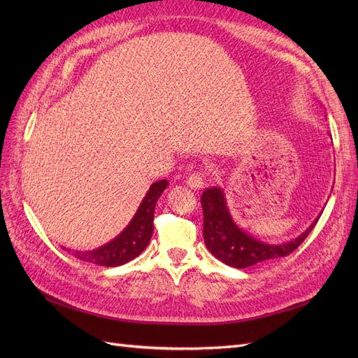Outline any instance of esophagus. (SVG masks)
<instances>
[{
	"label": "esophagus",
	"mask_w": 358,
	"mask_h": 358,
	"mask_svg": "<svg viewBox=\"0 0 358 358\" xmlns=\"http://www.w3.org/2000/svg\"><path fill=\"white\" fill-rule=\"evenodd\" d=\"M187 185L191 189H200L203 187V176L200 173H191L187 176Z\"/></svg>",
	"instance_id": "esophagus-1"
}]
</instances>
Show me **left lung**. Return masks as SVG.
Instances as JSON below:
<instances>
[{"instance_id": "left-lung-1", "label": "left lung", "mask_w": 358, "mask_h": 358, "mask_svg": "<svg viewBox=\"0 0 358 358\" xmlns=\"http://www.w3.org/2000/svg\"><path fill=\"white\" fill-rule=\"evenodd\" d=\"M203 208V237L209 251L227 266L236 268L251 267L258 263L287 257L306 239L313 227L318 222L320 215L306 231L296 239L285 243L272 245L255 239L237 227L233 221L225 196L221 188H208L201 194Z\"/></svg>"}]
</instances>
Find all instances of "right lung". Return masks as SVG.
I'll return each instance as SVG.
<instances>
[{
	"label": "right lung",
	"mask_w": 358,
	"mask_h": 358,
	"mask_svg": "<svg viewBox=\"0 0 358 358\" xmlns=\"http://www.w3.org/2000/svg\"><path fill=\"white\" fill-rule=\"evenodd\" d=\"M167 185L169 182L164 179L154 182L140 203L133 220L109 243L92 249V251H73V255L86 263L116 267L131 262L142 254L154 233L155 204Z\"/></svg>",
	"instance_id": "1"
}]
</instances>
